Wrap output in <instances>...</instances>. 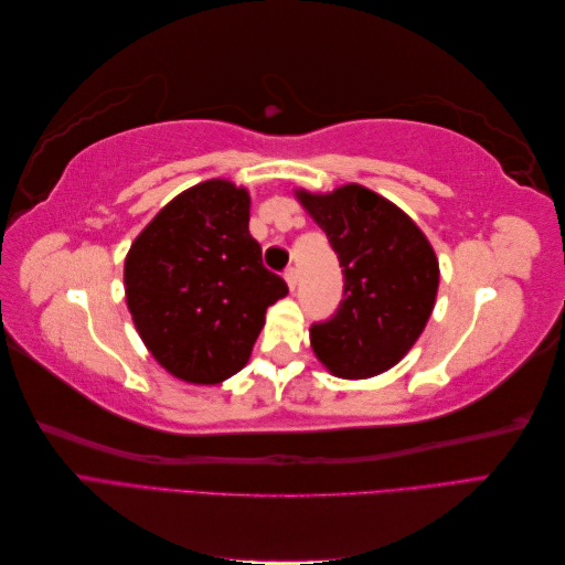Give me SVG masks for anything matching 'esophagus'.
I'll list each match as a JSON object with an SVG mask.
<instances>
[{"mask_svg": "<svg viewBox=\"0 0 565 565\" xmlns=\"http://www.w3.org/2000/svg\"><path fill=\"white\" fill-rule=\"evenodd\" d=\"M285 280H287L289 289H295V287H297V282H299V270H297L295 266H289V268L285 270Z\"/></svg>", "mask_w": 565, "mask_h": 565, "instance_id": "obj_1", "label": "esophagus"}]
</instances>
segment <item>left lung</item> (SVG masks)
<instances>
[{"label":"left lung","mask_w":565,"mask_h":565,"mask_svg":"<svg viewBox=\"0 0 565 565\" xmlns=\"http://www.w3.org/2000/svg\"><path fill=\"white\" fill-rule=\"evenodd\" d=\"M297 195L328 233L344 273V299L332 318L311 324V347L337 377H374L413 349L429 320L436 254L409 216L363 185Z\"/></svg>","instance_id":"obj_1"}]
</instances>
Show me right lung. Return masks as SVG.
<instances>
[{
    "label": "right lung",
    "instance_id": "right-lung-1",
    "mask_svg": "<svg viewBox=\"0 0 565 565\" xmlns=\"http://www.w3.org/2000/svg\"><path fill=\"white\" fill-rule=\"evenodd\" d=\"M125 285L148 351L193 384L243 370L266 309L287 295L249 233L247 191L221 179L193 185L150 221L127 254Z\"/></svg>",
    "mask_w": 565,
    "mask_h": 565
}]
</instances>
